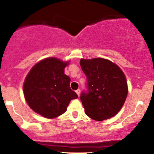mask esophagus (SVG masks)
<instances>
[{
    "label": "esophagus",
    "mask_w": 154,
    "mask_h": 154,
    "mask_svg": "<svg viewBox=\"0 0 154 154\" xmlns=\"http://www.w3.org/2000/svg\"><path fill=\"white\" fill-rule=\"evenodd\" d=\"M75 92H76V93H77V94L78 95V96H79V94H80V89H77Z\"/></svg>",
    "instance_id": "esophagus-1"
}]
</instances>
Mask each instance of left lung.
Listing matches in <instances>:
<instances>
[{"label":"left lung","mask_w":154,"mask_h":154,"mask_svg":"<svg viewBox=\"0 0 154 154\" xmlns=\"http://www.w3.org/2000/svg\"><path fill=\"white\" fill-rule=\"evenodd\" d=\"M87 77L88 91L81 93L85 112L96 121L110 119L119 112L128 93L125 74L117 65L102 58L80 60Z\"/></svg>","instance_id":"left-lung-1"}]
</instances>
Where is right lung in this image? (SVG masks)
I'll return each mask as SVG.
<instances>
[{"mask_svg":"<svg viewBox=\"0 0 154 154\" xmlns=\"http://www.w3.org/2000/svg\"><path fill=\"white\" fill-rule=\"evenodd\" d=\"M69 61L47 58L37 63L24 80L23 90L26 103L35 112L48 119L66 111L78 95L70 88V77L64 74Z\"/></svg>","mask_w":154,"mask_h":154,"instance_id":"right-lung-1","label":"right lung"}]
</instances>
